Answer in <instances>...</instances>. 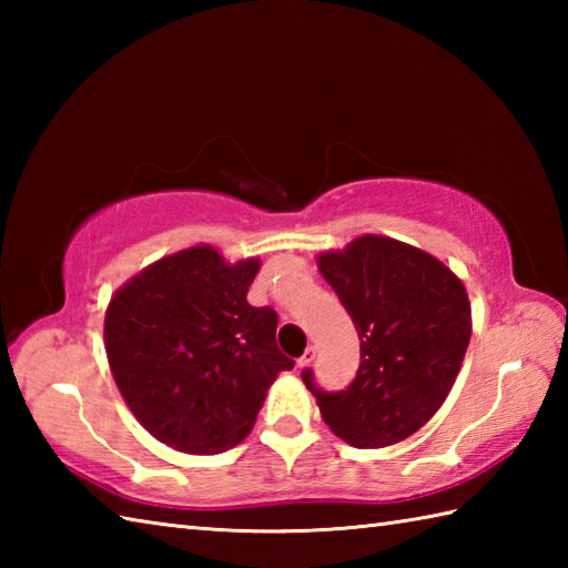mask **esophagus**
I'll use <instances>...</instances> for the list:
<instances>
[{"label": "esophagus", "instance_id": "esophagus-1", "mask_svg": "<svg viewBox=\"0 0 568 568\" xmlns=\"http://www.w3.org/2000/svg\"><path fill=\"white\" fill-rule=\"evenodd\" d=\"M312 361H315V346H307V348H305V354L297 358V368H305V366H310Z\"/></svg>", "mask_w": 568, "mask_h": 568}]
</instances>
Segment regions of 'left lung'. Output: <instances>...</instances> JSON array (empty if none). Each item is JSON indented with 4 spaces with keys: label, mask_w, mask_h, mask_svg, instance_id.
Here are the masks:
<instances>
[{
    "label": "left lung",
    "mask_w": 568,
    "mask_h": 568,
    "mask_svg": "<svg viewBox=\"0 0 568 568\" xmlns=\"http://www.w3.org/2000/svg\"><path fill=\"white\" fill-rule=\"evenodd\" d=\"M317 268L354 320V383L324 393L305 371L322 419L356 449H383L425 427L444 405L470 339V303L449 265L390 236L364 234L322 251Z\"/></svg>",
    "instance_id": "obj_1"
}]
</instances>
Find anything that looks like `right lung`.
Wrapping results in <instances>:
<instances>
[{"label":"right lung","mask_w":568,"mask_h":568,"mask_svg":"<svg viewBox=\"0 0 568 568\" xmlns=\"http://www.w3.org/2000/svg\"><path fill=\"white\" fill-rule=\"evenodd\" d=\"M258 268L197 244L146 265L106 305L116 388L178 452L222 454L246 439L277 373L295 366L275 344V312L246 300Z\"/></svg>","instance_id":"right-lung-1"}]
</instances>
